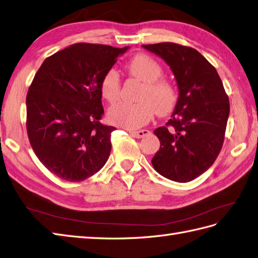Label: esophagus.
Wrapping results in <instances>:
<instances>
[{
  "mask_svg": "<svg viewBox=\"0 0 258 258\" xmlns=\"http://www.w3.org/2000/svg\"><path fill=\"white\" fill-rule=\"evenodd\" d=\"M130 135L135 137V138H138V139H141V138H144L150 135V131L147 130V129H143V130H139V131H129Z\"/></svg>",
  "mask_w": 258,
  "mask_h": 258,
  "instance_id": "34e87169",
  "label": "esophagus"
}]
</instances>
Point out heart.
<instances>
[{"label": "heart", "instance_id": "obj_1", "mask_svg": "<svg viewBox=\"0 0 258 258\" xmlns=\"http://www.w3.org/2000/svg\"><path fill=\"white\" fill-rule=\"evenodd\" d=\"M131 77L141 81L143 87L140 91L137 104L118 103L108 110L110 123L127 129H137L148 123L156 115L167 116L175 109L178 100V93L173 83L161 79L163 68L158 61L148 54L135 55L128 64ZM102 96L109 103H115L120 96V79L115 70L104 74L100 82Z\"/></svg>", "mask_w": 258, "mask_h": 258}]
</instances>
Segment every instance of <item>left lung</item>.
Instances as JSON below:
<instances>
[{
  "label": "left lung",
  "mask_w": 258,
  "mask_h": 258,
  "mask_svg": "<svg viewBox=\"0 0 258 258\" xmlns=\"http://www.w3.org/2000/svg\"><path fill=\"white\" fill-rule=\"evenodd\" d=\"M142 47L166 62L178 87L172 118L154 130L161 147L152 165L168 179L190 181L205 173L221 151L229 97L216 68L196 49L174 42Z\"/></svg>",
  "instance_id": "obj_1"
}]
</instances>
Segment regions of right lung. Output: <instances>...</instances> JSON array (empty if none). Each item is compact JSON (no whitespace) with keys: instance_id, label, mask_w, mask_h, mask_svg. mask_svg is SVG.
<instances>
[{"instance_id":"1","label":"right lung","mask_w":258,"mask_h":258,"mask_svg":"<svg viewBox=\"0 0 258 258\" xmlns=\"http://www.w3.org/2000/svg\"><path fill=\"white\" fill-rule=\"evenodd\" d=\"M129 47L74 43L42 62L26 97L27 134L37 158L68 181H81L107 162L116 128L100 123V82Z\"/></svg>"}]
</instances>
